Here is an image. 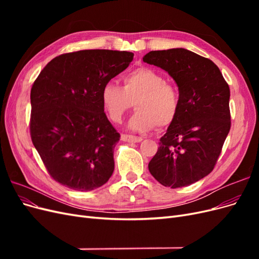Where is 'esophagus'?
I'll use <instances>...</instances> for the list:
<instances>
[{
	"label": "esophagus",
	"instance_id": "esophagus-1",
	"mask_svg": "<svg viewBox=\"0 0 259 259\" xmlns=\"http://www.w3.org/2000/svg\"><path fill=\"white\" fill-rule=\"evenodd\" d=\"M121 139L123 140V142H127V143H140V142H142V140H143V137L123 134V135L121 136Z\"/></svg>",
	"mask_w": 259,
	"mask_h": 259
}]
</instances>
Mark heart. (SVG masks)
<instances>
[{
    "instance_id": "b5f03b06",
    "label": "heart",
    "mask_w": 259,
    "mask_h": 259,
    "mask_svg": "<svg viewBox=\"0 0 259 259\" xmlns=\"http://www.w3.org/2000/svg\"><path fill=\"white\" fill-rule=\"evenodd\" d=\"M122 81L123 88L108 81L101 89V105L109 120L120 123L136 100L137 111L128 122L130 128L146 132L174 123L182 105L180 93L158 70L137 68L125 74Z\"/></svg>"
}]
</instances>
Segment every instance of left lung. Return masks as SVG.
<instances>
[{
    "label": "left lung",
    "mask_w": 259,
    "mask_h": 259,
    "mask_svg": "<svg viewBox=\"0 0 259 259\" xmlns=\"http://www.w3.org/2000/svg\"><path fill=\"white\" fill-rule=\"evenodd\" d=\"M143 59L168 72L182 98L149 171L165 187L189 186L213 170L222 152L231 126L229 85L213 61L185 49L152 51Z\"/></svg>",
    "instance_id": "left-lung-1"
}]
</instances>
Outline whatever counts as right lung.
Wrapping results in <instances>:
<instances>
[{
    "mask_svg": "<svg viewBox=\"0 0 259 259\" xmlns=\"http://www.w3.org/2000/svg\"><path fill=\"white\" fill-rule=\"evenodd\" d=\"M134 54L85 50L59 55L31 89L30 135L51 177L76 191L105 185L114 169L120 134L104 111L100 92Z\"/></svg>",
    "mask_w": 259,
    "mask_h": 259,
    "instance_id": "right-lung-1",
    "label": "right lung"
}]
</instances>
